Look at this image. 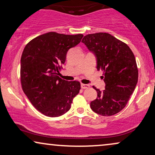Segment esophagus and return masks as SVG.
Segmentation results:
<instances>
[{"instance_id":"34e87169","label":"esophagus","mask_w":155,"mask_h":155,"mask_svg":"<svg viewBox=\"0 0 155 155\" xmlns=\"http://www.w3.org/2000/svg\"><path fill=\"white\" fill-rule=\"evenodd\" d=\"M90 86L89 84H81V87L82 88V89H88V88H89Z\"/></svg>"}]
</instances>
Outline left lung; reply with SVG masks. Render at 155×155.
I'll return each instance as SVG.
<instances>
[{
	"label": "left lung",
	"mask_w": 155,
	"mask_h": 155,
	"mask_svg": "<svg viewBox=\"0 0 155 155\" xmlns=\"http://www.w3.org/2000/svg\"><path fill=\"white\" fill-rule=\"evenodd\" d=\"M82 42L96 56V68L103 73L105 83L103 91L93 87L97 96L90 107L101 116L114 115L126 106L137 84L135 57L127 44L108 33L87 35Z\"/></svg>",
	"instance_id": "1"
}]
</instances>
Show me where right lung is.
Masks as SVG:
<instances>
[{
	"instance_id": "right-lung-1",
	"label": "right lung",
	"mask_w": 155,
	"mask_h": 155,
	"mask_svg": "<svg viewBox=\"0 0 155 155\" xmlns=\"http://www.w3.org/2000/svg\"><path fill=\"white\" fill-rule=\"evenodd\" d=\"M83 35L50 32L28 43L21 58V82L23 92L38 111L49 117H58L69 110L79 94L78 81L59 77L66 53L79 44Z\"/></svg>"
}]
</instances>
